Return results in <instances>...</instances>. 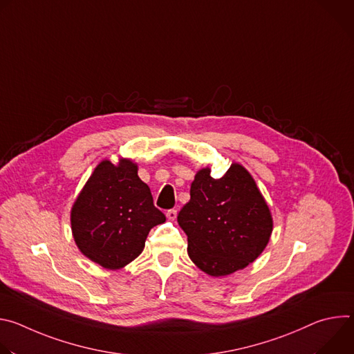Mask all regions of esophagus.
<instances>
[{"label":"esophagus","instance_id":"34e87169","mask_svg":"<svg viewBox=\"0 0 354 354\" xmlns=\"http://www.w3.org/2000/svg\"><path fill=\"white\" fill-rule=\"evenodd\" d=\"M176 216H178V212L175 209H171V210L167 212V218L171 220V221H174L176 218Z\"/></svg>","mask_w":354,"mask_h":354}]
</instances>
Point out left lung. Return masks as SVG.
Segmentation results:
<instances>
[{
	"label": "left lung",
	"instance_id": "left-lung-1",
	"mask_svg": "<svg viewBox=\"0 0 354 354\" xmlns=\"http://www.w3.org/2000/svg\"><path fill=\"white\" fill-rule=\"evenodd\" d=\"M187 254L210 276H227L254 262L266 248L273 221L254 178L239 164L214 179L196 174L190 200L178 214Z\"/></svg>",
	"mask_w": 354,
	"mask_h": 354
}]
</instances>
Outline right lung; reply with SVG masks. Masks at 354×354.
Segmentation results:
<instances>
[{
    "label": "right lung",
    "mask_w": 354,
    "mask_h": 354,
    "mask_svg": "<svg viewBox=\"0 0 354 354\" xmlns=\"http://www.w3.org/2000/svg\"><path fill=\"white\" fill-rule=\"evenodd\" d=\"M165 216L137 175V165L100 162L71 210V228L82 254L106 269H120L144 249L149 230Z\"/></svg>",
    "instance_id": "right-lung-1"
}]
</instances>
